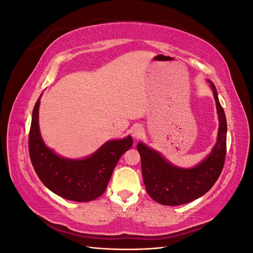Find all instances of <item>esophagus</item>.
Listing matches in <instances>:
<instances>
[{
	"label": "esophagus",
	"mask_w": 253,
	"mask_h": 253,
	"mask_svg": "<svg viewBox=\"0 0 253 253\" xmlns=\"http://www.w3.org/2000/svg\"><path fill=\"white\" fill-rule=\"evenodd\" d=\"M143 133H144V131L140 126H135L131 129V135L134 139H139L140 137L143 135Z\"/></svg>",
	"instance_id": "34e87169"
}]
</instances>
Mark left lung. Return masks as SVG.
I'll list each match as a JSON object with an SVG mask.
<instances>
[{
  "instance_id": "8db88e82",
  "label": "left lung",
  "mask_w": 253,
  "mask_h": 253,
  "mask_svg": "<svg viewBox=\"0 0 253 253\" xmlns=\"http://www.w3.org/2000/svg\"><path fill=\"white\" fill-rule=\"evenodd\" d=\"M208 82L215 100L219 125L215 145L200 164L193 168L176 167L143 142L137 144L145 190L153 200L162 205L178 206L197 200L212 188L224 168L227 120L216 87L212 81Z\"/></svg>"
}]
</instances>
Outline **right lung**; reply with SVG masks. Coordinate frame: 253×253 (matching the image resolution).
<instances>
[{
  "mask_svg": "<svg viewBox=\"0 0 253 253\" xmlns=\"http://www.w3.org/2000/svg\"><path fill=\"white\" fill-rule=\"evenodd\" d=\"M42 94L33 111L28 148L34 169L45 187L74 202H90L103 194L119 158L131 149L133 139L126 136L103 143L93 154L81 159L58 155L42 139L39 108Z\"/></svg>",
  "mask_w": 253,
  "mask_h": 253,
  "instance_id": "add662e5",
  "label": "right lung"
}]
</instances>
